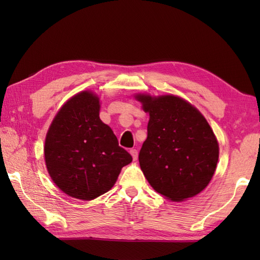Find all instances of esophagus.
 <instances>
[{
	"mask_svg": "<svg viewBox=\"0 0 260 260\" xmlns=\"http://www.w3.org/2000/svg\"><path fill=\"white\" fill-rule=\"evenodd\" d=\"M129 153H131V155L133 156L134 161H135V159H137V156H139V153H137V151L135 150V148H132V150L129 151Z\"/></svg>",
	"mask_w": 260,
	"mask_h": 260,
	"instance_id": "34e87169",
	"label": "esophagus"
}]
</instances>
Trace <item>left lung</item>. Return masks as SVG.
I'll list each match as a JSON object with an SVG mask.
<instances>
[{"label": "left lung", "mask_w": 260, "mask_h": 260, "mask_svg": "<svg viewBox=\"0 0 260 260\" xmlns=\"http://www.w3.org/2000/svg\"><path fill=\"white\" fill-rule=\"evenodd\" d=\"M150 113L139 161L148 183L172 201L200 193L211 181L219 145L197 108L175 96L136 97Z\"/></svg>", "instance_id": "obj_1"}]
</instances>
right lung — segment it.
I'll return each instance as SVG.
<instances>
[{
	"label": "right lung",
	"instance_id": "1",
	"mask_svg": "<svg viewBox=\"0 0 260 260\" xmlns=\"http://www.w3.org/2000/svg\"><path fill=\"white\" fill-rule=\"evenodd\" d=\"M45 158L59 189L81 200L109 191L133 159L99 118L98 97L90 91L77 93L59 110L46 137Z\"/></svg>",
	"mask_w": 260,
	"mask_h": 260
}]
</instances>
